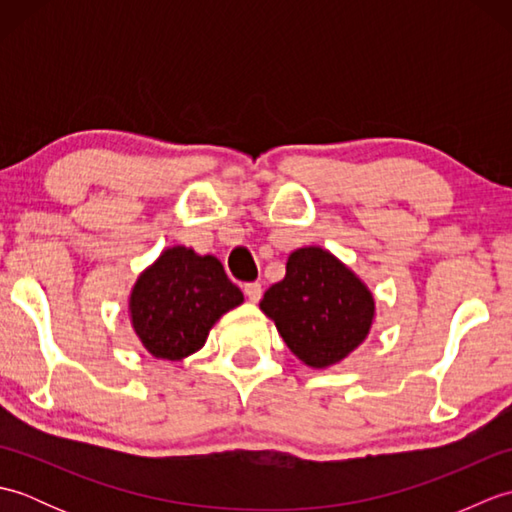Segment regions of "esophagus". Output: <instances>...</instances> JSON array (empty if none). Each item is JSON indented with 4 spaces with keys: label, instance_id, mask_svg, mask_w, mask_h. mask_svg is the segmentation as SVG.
I'll use <instances>...</instances> for the list:
<instances>
[{
    "label": "esophagus",
    "instance_id": "1",
    "mask_svg": "<svg viewBox=\"0 0 512 512\" xmlns=\"http://www.w3.org/2000/svg\"><path fill=\"white\" fill-rule=\"evenodd\" d=\"M244 295L253 303H257L259 299H262V284H257V281H253V284H246L244 286Z\"/></svg>",
    "mask_w": 512,
    "mask_h": 512
}]
</instances>
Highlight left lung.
<instances>
[{
	"label": "left lung",
	"instance_id": "8db88e82",
	"mask_svg": "<svg viewBox=\"0 0 512 512\" xmlns=\"http://www.w3.org/2000/svg\"><path fill=\"white\" fill-rule=\"evenodd\" d=\"M259 308L275 321L290 352L312 369L350 356L367 339L376 317L372 290L321 246L292 250L286 277L266 290Z\"/></svg>",
	"mask_w": 512,
	"mask_h": 512
}]
</instances>
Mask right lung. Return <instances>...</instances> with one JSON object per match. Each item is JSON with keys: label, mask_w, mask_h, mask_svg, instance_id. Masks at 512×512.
<instances>
[{"label": "right lung", "mask_w": 512, "mask_h": 512, "mask_svg": "<svg viewBox=\"0 0 512 512\" xmlns=\"http://www.w3.org/2000/svg\"><path fill=\"white\" fill-rule=\"evenodd\" d=\"M242 303V290L226 277L220 259L169 246L138 275L127 310L151 356L182 361L202 350L213 325Z\"/></svg>", "instance_id": "1"}]
</instances>
